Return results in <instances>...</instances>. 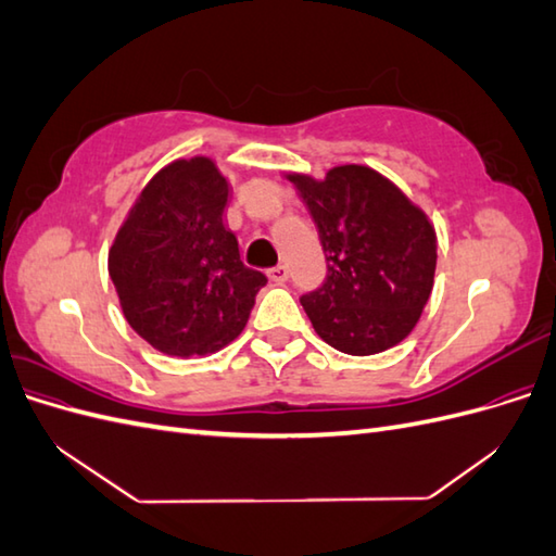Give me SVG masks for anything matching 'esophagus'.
Wrapping results in <instances>:
<instances>
[{"label":"esophagus","mask_w":556,"mask_h":556,"mask_svg":"<svg viewBox=\"0 0 556 556\" xmlns=\"http://www.w3.org/2000/svg\"><path fill=\"white\" fill-rule=\"evenodd\" d=\"M266 276H268V280L276 282V285H282L285 280L290 278V274H288V266H282V264H278V266H274V268H268Z\"/></svg>","instance_id":"1"}]
</instances>
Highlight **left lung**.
Listing matches in <instances>:
<instances>
[{
	"label": "left lung",
	"mask_w": 556,
	"mask_h": 556,
	"mask_svg": "<svg viewBox=\"0 0 556 556\" xmlns=\"http://www.w3.org/2000/svg\"><path fill=\"white\" fill-rule=\"evenodd\" d=\"M285 178L304 199L327 255L325 285L301 299L315 333L352 357L401 343L433 290L439 241L427 213L366 164Z\"/></svg>",
	"instance_id": "8db88e82"
}]
</instances>
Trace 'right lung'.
Listing matches in <instances>:
<instances>
[{"instance_id": "right-lung-1", "label": "right lung", "mask_w": 556, "mask_h": 556, "mask_svg": "<svg viewBox=\"0 0 556 556\" xmlns=\"http://www.w3.org/2000/svg\"><path fill=\"white\" fill-rule=\"evenodd\" d=\"M229 182L206 155L174 160L134 199L109 250L123 315L169 357H206L245 329L266 276L225 227Z\"/></svg>"}]
</instances>
